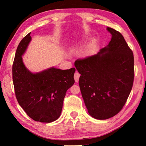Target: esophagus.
<instances>
[{
  "label": "esophagus",
  "mask_w": 146,
  "mask_h": 146,
  "mask_svg": "<svg viewBox=\"0 0 146 146\" xmlns=\"http://www.w3.org/2000/svg\"><path fill=\"white\" fill-rule=\"evenodd\" d=\"M80 76V74L76 71V73H75V74H74V79H75V81H76V82H78Z\"/></svg>",
  "instance_id": "34e87169"
}]
</instances>
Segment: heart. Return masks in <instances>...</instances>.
<instances>
[{
  "instance_id": "heart-1",
  "label": "heart",
  "mask_w": 146,
  "mask_h": 146,
  "mask_svg": "<svg viewBox=\"0 0 146 146\" xmlns=\"http://www.w3.org/2000/svg\"><path fill=\"white\" fill-rule=\"evenodd\" d=\"M78 44H74L73 46H72L71 47H70V50H73L74 49H76V48H77L78 47ZM93 49H94V44L92 43H91L86 48L85 52H84V54H85V55H90L91 53L92 52V51L93 50Z\"/></svg>"
}]
</instances>
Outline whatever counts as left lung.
<instances>
[{
    "label": "left lung",
    "instance_id": "8db88e82",
    "mask_svg": "<svg viewBox=\"0 0 146 146\" xmlns=\"http://www.w3.org/2000/svg\"><path fill=\"white\" fill-rule=\"evenodd\" d=\"M111 35L108 44L98 54L77 60L79 86L90 115L99 120L115 116L123 108L134 79V57L124 38L107 27Z\"/></svg>",
    "mask_w": 146,
    "mask_h": 146
}]
</instances>
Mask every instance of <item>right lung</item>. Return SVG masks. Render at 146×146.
I'll return each instance as SVG.
<instances>
[{"mask_svg": "<svg viewBox=\"0 0 146 146\" xmlns=\"http://www.w3.org/2000/svg\"><path fill=\"white\" fill-rule=\"evenodd\" d=\"M32 37L30 33L17 46L13 64V81L17 102L35 121L50 123L58 119L67 90L75 82L74 68L61 70L54 66L32 72L25 66L23 56Z\"/></svg>", "mask_w": 146, "mask_h": 146, "instance_id": "1", "label": "right lung"}]
</instances>
